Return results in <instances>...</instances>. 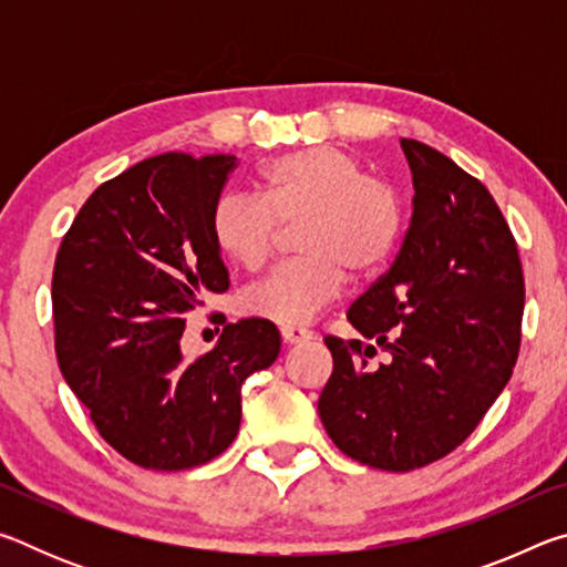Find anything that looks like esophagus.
Returning a JSON list of instances; mask_svg holds the SVG:
<instances>
[{
    "mask_svg": "<svg viewBox=\"0 0 567 567\" xmlns=\"http://www.w3.org/2000/svg\"><path fill=\"white\" fill-rule=\"evenodd\" d=\"M282 332V340L287 344H297V342H305V340H312L315 332L307 330V328H297V324H285L280 330Z\"/></svg>",
    "mask_w": 567,
    "mask_h": 567,
    "instance_id": "obj_1",
    "label": "esophagus"
}]
</instances>
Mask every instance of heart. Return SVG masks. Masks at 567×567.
Returning a JSON list of instances; mask_svg holds the SVG:
<instances>
[{"label":"heart","mask_w":567,"mask_h":567,"mask_svg":"<svg viewBox=\"0 0 567 567\" xmlns=\"http://www.w3.org/2000/svg\"><path fill=\"white\" fill-rule=\"evenodd\" d=\"M277 225L290 227L300 257L239 295V310L277 324L312 320L352 280L378 272L400 243L405 209L388 179L364 175L362 162L338 147H307L257 172L255 195L227 192L215 203L209 233L219 255L260 270Z\"/></svg>","instance_id":"obj_1"}]
</instances>
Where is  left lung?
<instances>
[{
    "label": "left lung",
    "instance_id": "8db88e82",
    "mask_svg": "<svg viewBox=\"0 0 567 567\" xmlns=\"http://www.w3.org/2000/svg\"><path fill=\"white\" fill-rule=\"evenodd\" d=\"M412 217L390 270L324 338V430L362 465L408 473L463 445L513 375L525 305L515 237L491 192L443 152L400 140ZM378 349L385 363L371 362Z\"/></svg>",
    "mask_w": 567,
    "mask_h": 567
}]
</instances>
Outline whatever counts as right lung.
<instances>
[{
	"instance_id": "add662e5",
	"label": "right lung",
	"mask_w": 567,
	"mask_h": 567,
	"mask_svg": "<svg viewBox=\"0 0 567 567\" xmlns=\"http://www.w3.org/2000/svg\"><path fill=\"white\" fill-rule=\"evenodd\" d=\"M235 165L185 152L142 159L92 192L56 252L60 370L97 433L140 467L187 470L225 453L243 382L280 354V332L260 318L225 324L192 362L179 350L187 315L229 287L209 217Z\"/></svg>"
}]
</instances>
